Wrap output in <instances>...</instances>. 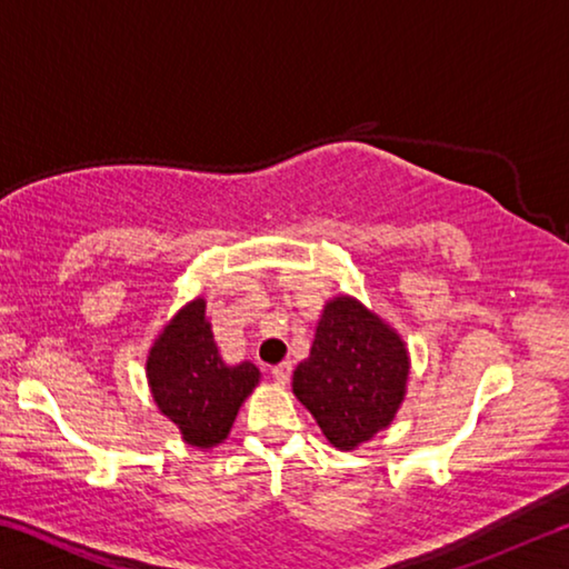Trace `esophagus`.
Segmentation results:
<instances>
[{
    "label": "esophagus",
    "mask_w": 569,
    "mask_h": 569,
    "mask_svg": "<svg viewBox=\"0 0 569 569\" xmlns=\"http://www.w3.org/2000/svg\"><path fill=\"white\" fill-rule=\"evenodd\" d=\"M291 361H283V363H278V366H273V379H276V383H288V379H291Z\"/></svg>",
    "instance_id": "esophagus-1"
}]
</instances>
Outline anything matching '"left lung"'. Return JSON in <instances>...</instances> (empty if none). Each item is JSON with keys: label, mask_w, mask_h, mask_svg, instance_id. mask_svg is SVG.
<instances>
[{"label": "left lung", "mask_w": 569, "mask_h": 569, "mask_svg": "<svg viewBox=\"0 0 569 569\" xmlns=\"http://www.w3.org/2000/svg\"><path fill=\"white\" fill-rule=\"evenodd\" d=\"M409 379V351L391 326L351 296L323 306L293 393L336 449L351 451L397 417Z\"/></svg>", "instance_id": "1"}]
</instances>
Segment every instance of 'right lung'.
Here are the masks:
<instances>
[{
	"mask_svg": "<svg viewBox=\"0 0 569 569\" xmlns=\"http://www.w3.org/2000/svg\"><path fill=\"white\" fill-rule=\"evenodd\" d=\"M148 383L158 409L176 423L182 441L210 449L228 437L238 409L261 371L250 361L228 366L206 319V298L172 316L148 353Z\"/></svg>",
	"mask_w": 569,
	"mask_h": 569,
	"instance_id": "obj_1",
	"label": "right lung"
}]
</instances>
